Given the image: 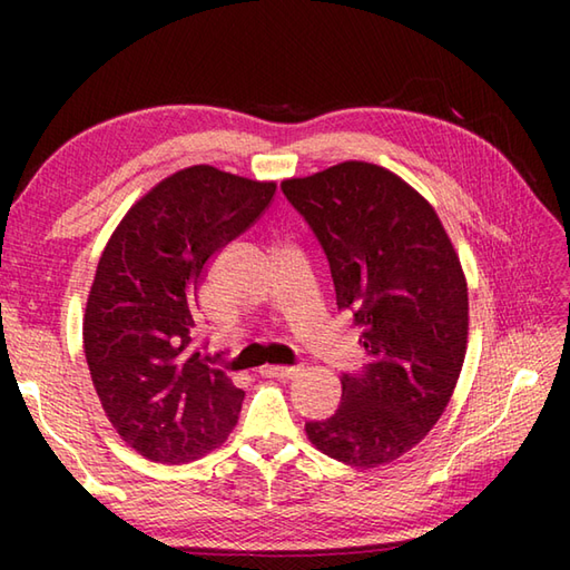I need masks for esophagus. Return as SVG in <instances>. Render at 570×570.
Returning <instances> with one entry per match:
<instances>
[{
  "instance_id": "esophagus-1",
  "label": "esophagus",
  "mask_w": 570,
  "mask_h": 570,
  "mask_svg": "<svg viewBox=\"0 0 570 570\" xmlns=\"http://www.w3.org/2000/svg\"><path fill=\"white\" fill-rule=\"evenodd\" d=\"M262 377H278V380H294L301 374V367H284V365H266L259 370Z\"/></svg>"
}]
</instances>
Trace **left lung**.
<instances>
[{"label":"left lung","mask_w":570,"mask_h":570,"mask_svg":"<svg viewBox=\"0 0 570 570\" xmlns=\"http://www.w3.org/2000/svg\"><path fill=\"white\" fill-rule=\"evenodd\" d=\"M328 257L335 301L353 311L370 365L343 374L341 409L308 421L321 453L380 468L441 419L468 350V284L433 205L404 178L343 161L282 184Z\"/></svg>","instance_id":"obj_1"}]
</instances>
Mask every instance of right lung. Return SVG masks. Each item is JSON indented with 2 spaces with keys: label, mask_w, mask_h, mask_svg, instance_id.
I'll return each mask as SVG.
<instances>
[{
  "label": "right lung",
  "mask_w": 570,
  "mask_h": 570,
  "mask_svg": "<svg viewBox=\"0 0 570 570\" xmlns=\"http://www.w3.org/2000/svg\"><path fill=\"white\" fill-rule=\"evenodd\" d=\"M274 193V180L180 168L107 242L85 306V360L107 419L144 458L188 463L235 429L245 392L196 347L198 288Z\"/></svg>",
  "instance_id": "add662e5"
}]
</instances>
